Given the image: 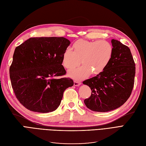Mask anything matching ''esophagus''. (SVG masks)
<instances>
[{
	"label": "esophagus",
	"mask_w": 146,
	"mask_h": 146,
	"mask_svg": "<svg viewBox=\"0 0 146 146\" xmlns=\"http://www.w3.org/2000/svg\"><path fill=\"white\" fill-rule=\"evenodd\" d=\"M81 85V83L79 82L78 81H74V85L76 86H78Z\"/></svg>",
	"instance_id": "esophagus-1"
}]
</instances>
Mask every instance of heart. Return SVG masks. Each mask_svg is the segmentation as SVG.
I'll list each match as a JSON object with an SVG mask.
<instances>
[{
	"label": "heart",
	"instance_id": "obj_1",
	"mask_svg": "<svg viewBox=\"0 0 146 146\" xmlns=\"http://www.w3.org/2000/svg\"><path fill=\"white\" fill-rule=\"evenodd\" d=\"M113 47L107 41L78 39L73 43L72 50L67 48L62 55V64L68 70L80 67L68 73L75 80H82L90 76L102 72L107 67L113 56Z\"/></svg>",
	"mask_w": 146,
	"mask_h": 146
}]
</instances>
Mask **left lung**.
I'll return each mask as SVG.
<instances>
[{
	"mask_svg": "<svg viewBox=\"0 0 146 146\" xmlns=\"http://www.w3.org/2000/svg\"><path fill=\"white\" fill-rule=\"evenodd\" d=\"M111 42L113 53L107 67L83 82L92 92L84 103L94 111L107 112L120 107L129 98L134 85L135 64L130 48L116 39Z\"/></svg>",
	"mask_w": 146,
	"mask_h": 146,
	"instance_id": "left-lung-1",
	"label": "left lung"
}]
</instances>
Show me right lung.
<instances>
[{
  "label": "right lung",
  "mask_w": 146,
  "mask_h": 146,
  "mask_svg": "<svg viewBox=\"0 0 146 146\" xmlns=\"http://www.w3.org/2000/svg\"><path fill=\"white\" fill-rule=\"evenodd\" d=\"M70 42L64 37L31 38L15 48L10 68L16 98L34 112L49 113L59 107L66 89L74 82L66 74L63 52Z\"/></svg>",
  "instance_id": "1"
}]
</instances>
